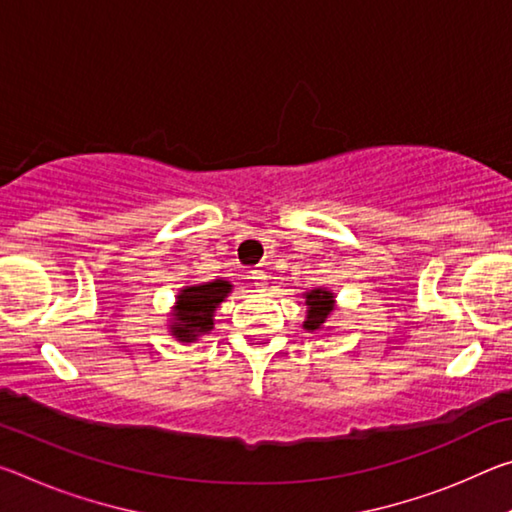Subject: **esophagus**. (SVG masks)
Masks as SVG:
<instances>
[{"mask_svg":"<svg viewBox=\"0 0 512 512\" xmlns=\"http://www.w3.org/2000/svg\"><path fill=\"white\" fill-rule=\"evenodd\" d=\"M250 280H253V284H255L257 289H266V273L253 271V273H250Z\"/></svg>","mask_w":512,"mask_h":512,"instance_id":"1","label":"esophagus"}]
</instances>
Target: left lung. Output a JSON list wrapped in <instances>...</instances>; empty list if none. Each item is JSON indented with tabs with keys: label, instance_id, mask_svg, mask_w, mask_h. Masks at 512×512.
I'll return each mask as SVG.
<instances>
[{
	"label": "left lung",
	"instance_id": "1",
	"mask_svg": "<svg viewBox=\"0 0 512 512\" xmlns=\"http://www.w3.org/2000/svg\"><path fill=\"white\" fill-rule=\"evenodd\" d=\"M305 305H307V320H305V329L309 332H318L320 327L325 325V320L329 314L334 311V293L325 291V289H314L305 293Z\"/></svg>",
	"mask_w": 512,
	"mask_h": 512
}]
</instances>
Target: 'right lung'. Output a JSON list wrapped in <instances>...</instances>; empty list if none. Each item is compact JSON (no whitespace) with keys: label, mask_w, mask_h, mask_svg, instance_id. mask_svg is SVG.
I'll return each mask as SVG.
<instances>
[{"label":"right lung","mask_w":512,"mask_h":512,"mask_svg":"<svg viewBox=\"0 0 512 512\" xmlns=\"http://www.w3.org/2000/svg\"><path fill=\"white\" fill-rule=\"evenodd\" d=\"M230 291L232 284L225 280L194 284V287L180 291L169 325L173 339L180 343H194L198 336L210 334L214 327V311Z\"/></svg>","instance_id":"obj_1"}]
</instances>
